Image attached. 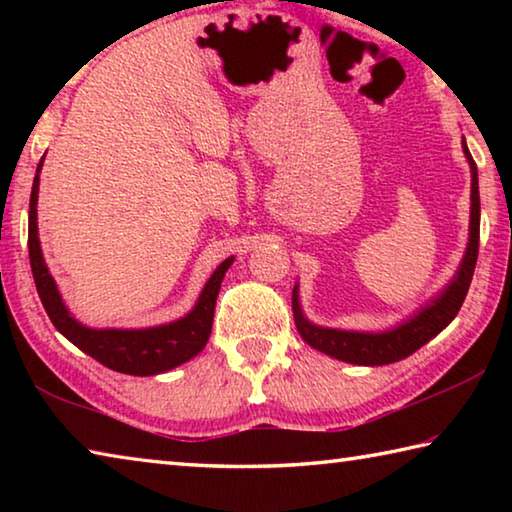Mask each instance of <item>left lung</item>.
<instances>
[{
    "instance_id": "1",
    "label": "left lung",
    "mask_w": 512,
    "mask_h": 512,
    "mask_svg": "<svg viewBox=\"0 0 512 512\" xmlns=\"http://www.w3.org/2000/svg\"><path fill=\"white\" fill-rule=\"evenodd\" d=\"M465 158L470 162L472 169V212H470V244H467L463 264L447 289L424 307L418 316L406 320L404 325L391 329V332L381 334H366V332H343V329H329L311 325L309 320L302 316L298 305V287L293 289V318H296V327L302 339H305L311 348L329 354V357L357 363V366H384V363H393L406 359L415 350H420L424 343H429L433 336L443 332V329L456 318L458 309H461L463 300L470 289L476 257H479V178H476V164L472 160L470 151L463 142Z\"/></svg>"
}]
</instances>
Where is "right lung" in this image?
<instances>
[{
    "mask_svg": "<svg viewBox=\"0 0 512 512\" xmlns=\"http://www.w3.org/2000/svg\"><path fill=\"white\" fill-rule=\"evenodd\" d=\"M45 160V158H42ZM42 160L36 169V178H33L31 201H29V259L33 280H36L38 296L42 300L47 316L60 334L67 341H72L76 348L90 354L103 366L124 375H158V372H167L171 368L180 366V363L196 357L198 352L205 348L207 339L212 332L214 320V305L216 296H219L223 275L232 264V257L225 259L216 271L207 280L205 289L198 298L196 307L189 311L185 318L176 320V323L149 327V329H90L83 327L79 320L69 316L67 307L60 300L58 287L54 277L49 275L45 259H42L40 239H38V185H40V169Z\"/></svg>",
    "mask_w": 512,
    "mask_h": 512,
    "instance_id": "right-lung-1",
    "label": "right lung"
}]
</instances>
